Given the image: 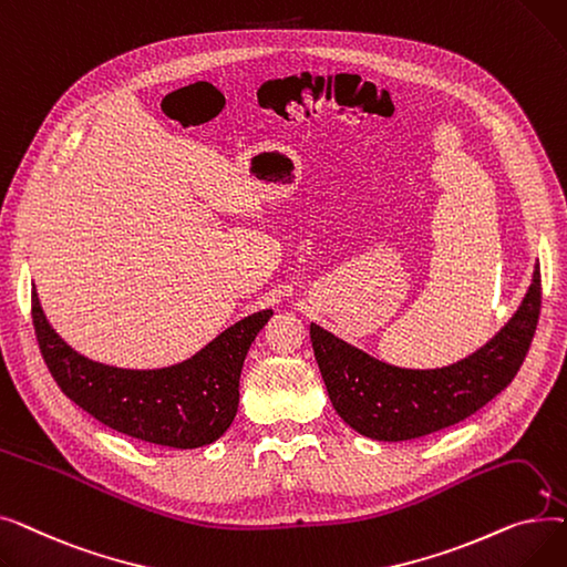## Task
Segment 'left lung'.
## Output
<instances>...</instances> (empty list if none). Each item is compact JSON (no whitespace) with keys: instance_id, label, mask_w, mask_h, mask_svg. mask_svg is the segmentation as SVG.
Here are the masks:
<instances>
[{"instance_id":"obj_1","label":"left lung","mask_w":567,"mask_h":567,"mask_svg":"<svg viewBox=\"0 0 567 567\" xmlns=\"http://www.w3.org/2000/svg\"><path fill=\"white\" fill-rule=\"evenodd\" d=\"M540 266L513 319L478 351L436 370L383 363L310 323L315 359L340 419L377 441H409L451 427L494 400L519 372L540 317Z\"/></svg>"}]
</instances>
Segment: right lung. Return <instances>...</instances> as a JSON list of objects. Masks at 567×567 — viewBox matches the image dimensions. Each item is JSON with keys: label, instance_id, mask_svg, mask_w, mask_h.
Listing matches in <instances>:
<instances>
[{"label": "right lung", "instance_id": "right-lung-1", "mask_svg": "<svg viewBox=\"0 0 567 567\" xmlns=\"http://www.w3.org/2000/svg\"><path fill=\"white\" fill-rule=\"evenodd\" d=\"M32 317L43 361L69 400L116 432L188 451L231 425L246 353L274 310L236 321L188 361L158 370L114 368L78 353L54 333L37 289Z\"/></svg>", "mask_w": 567, "mask_h": 567}]
</instances>
